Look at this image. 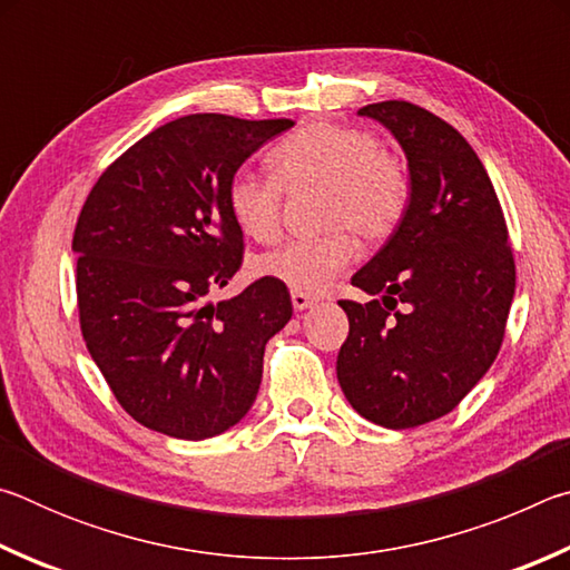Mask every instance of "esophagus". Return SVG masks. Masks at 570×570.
<instances>
[{"mask_svg": "<svg viewBox=\"0 0 570 570\" xmlns=\"http://www.w3.org/2000/svg\"><path fill=\"white\" fill-rule=\"evenodd\" d=\"M292 304H294L296 312H304V308H308V306H314V304H316V298H314V296H308V294H304V292H292Z\"/></svg>", "mask_w": 570, "mask_h": 570, "instance_id": "34e87169", "label": "esophagus"}]
</instances>
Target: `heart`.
Wrapping results in <instances>:
<instances>
[{
  "mask_svg": "<svg viewBox=\"0 0 570 570\" xmlns=\"http://www.w3.org/2000/svg\"><path fill=\"white\" fill-rule=\"evenodd\" d=\"M274 176L238 168L228 180V214L246 236L268 240L282 224V193L316 183L324 186L322 238H294L258 258L256 272L292 288L314 294L350 264L354 236L380 244L402 224L410 206V180L374 135L336 122H308L284 138L268 156Z\"/></svg>",
  "mask_w": 570,
  "mask_h": 570,
  "instance_id": "heart-1",
  "label": "heart"
}]
</instances>
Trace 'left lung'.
<instances>
[{
	"label": "left lung",
	"instance_id": "left-lung-1",
	"mask_svg": "<svg viewBox=\"0 0 570 570\" xmlns=\"http://www.w3.org/2000/svg\"><path fill=\"white\" fill-rule=\"evenodd\" d=\"M360 115L402 146L410 206L352 276L380 298L340 302L350 336L336 380L364 420L407 430L455 410L495 362L515 262L493 183L450 122L404 100L366 105Z\"/></svg>",
	"mask_w": 570,
	"mask_h": 570
}]
</instances>
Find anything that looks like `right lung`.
Here are the masks:
<instances>
[{
  "mask_svg": "<svg viewBox=\"0 0 570 570\" xmlns=\"http://www.w3.org/2000/svg\"><path fill=\"white\" fill-rule=\"evenodd\" d=\"M292 125L186 115L125 150L85 200L72 236L80 330L115 400L148 430L216 438L256 400L292 296L266 276L218 304L208 296L244 258L228 180Z\"/></svg>",
  "mask_w": 570,
  "mask_h": 570,
  "instance_id": "right-lung-1",
  "label": "right lung"
}]
</instances>
